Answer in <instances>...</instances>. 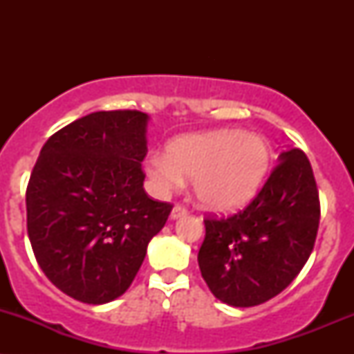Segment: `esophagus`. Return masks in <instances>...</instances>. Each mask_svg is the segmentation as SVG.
Returning a JSON list of instances; mask_svg holds the SVG:
<instances>
[{"label":"esophagus","mask_w":354,"mask_h":354,"mask_svg":"<svg viewBox=\"0 0 354 354\" xmlns=\"http://www.w3.org/2000/svg\"><path fill=\"white\" fill-rule=\"evenodd\" d=\"M186 214H188V209H186L185 206H181V205H176V206H174V208L171 209V218H173V219L183 218V216H186Z\"/></svg>","instance_id":"34e87169"}]
</instances>
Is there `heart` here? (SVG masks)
I'll return each instance as SVG.
<instances>
[{
  "label": "heart",
  "mask_w": 354,
  "mask_h": 354,
  "mask_svg": "<svg viewBox=\"0 0 354 354\" xmlns=\"http://www.w3.org/2000/svg\"><path fill=\"white\" fill-rule=\"evenodd\" d=\"M271 165L265 138L243 129H216L171 141L168 151L153 153L146 171L160 191L183 186L193 178V189L205 208L233 211L256 196Z\"/></svg>",
  "instance_id": "obj_1"
}]
</instances>
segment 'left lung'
Masks as SVG:
<instances>
[{"label": "left lung", "mask_w": 354, "mask_h": 354, "mask_svg": "<svg viewBox=\"0 0 354 354\" xmlns=\"http://www.w3.org/2000/svg\"><path fill=\"white\" fill-rule=\"evenodd\" d=\"M245 209L205 219L198 265L219 301L250 308L279 295L310 258L319 226V196L301 149L283 151Z\"/></svg>", "instance_id": "8db88e82"}]
</instances>
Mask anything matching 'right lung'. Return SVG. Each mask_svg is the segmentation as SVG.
I'll return each instance as SVG.
<instances>
[{
	"label": "right lung",
	"mask_w": 354,
	"mask_h": 354,
	"mask_svg": "<svg viewBox=\"0 0 354 354\" xmlns=\"http://www.w3.org/2000/svg\"><path fill=\"white\" fill-rule=\"evenodd\" d=\"M148 115L96 111L44 143L26 188L28 236L64 295L104 304L129 288L171 213L143 188Z\"/></svg>",
	"instance_id": "add662e5"
}]
</instances>
